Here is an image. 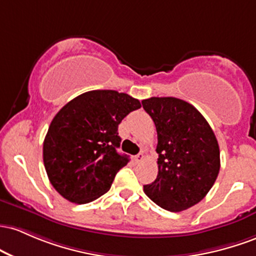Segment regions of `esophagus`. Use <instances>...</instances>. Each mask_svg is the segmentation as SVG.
<instances>
[{"instance_id": "obj_1", "label": "esophagus", "mask_w": 256, "mask_h": 256, "mask_svg": "<svg viewBox=\"0 0 256 256\" xmlns=\"http://www.w3.org/2000/svg\"><path fill=\"white\" fill-rule=\"evenodd\" d=\"M144 152H140V154H138L136 157H134V160H136V163H139V162H142V160H144Z\"/></svg>"}]
</instances>
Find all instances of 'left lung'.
<instances>
[{"label":"left lung","mask_w":256,"mask_h":256,"mask_svg":"<svg viewBox=\"0 0 256 256\" xmlns=\"http://www.w3.org/2000/svg\"><path fill=\"white\" fill-rule=\"evenodd\" d=\"M142 104L158 139V174L144 192L166 210H185L213 188L220 170L219 144L206 120L188 102L152 96Z\"/></svg>","instance_id":"8db88e82"}]
</instances>
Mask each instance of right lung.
Instances as JSON below:
<instances>
[{"label": "right lung", "mask_w": 256, "mask_h": 256, "mask_svg": "<svg viewBox=\"0 0 256 256\" xmlns=\"http://www.w3.org/2000/svg\"><path fill=\"white\" fill-rule=\"evenodd\" d=\"M142 108L116 90H90L68 102L52 120L43 142V163L53 188L65 200L84 204L106 194L129 162L117 152L118 124Z\"/></svg>", "instance_id": "add662e5"}]
</instances>
